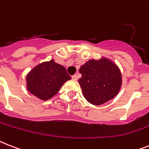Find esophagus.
Returning a JSON list of instances; mask_svg holds the SVG:
<instances>
[{
	"label": "esophagus",
	"instance_id": "34e87169",
	"mask_svg": "<svg viewBox=\"0 0 149 149\" xmlns=\"http://www.w3.org/2000/svg\"><path fill=\"white\" fill-rule=\"evenodd\" d=\"M72 80H77V75H73V76H72Z\"/></svg>",
	"mask_w": 149,
	"mask_h": 149
}]
</instances>
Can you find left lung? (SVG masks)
I'll return each instance as SVG.
<instances>
[{"instance_id": "obj_1", "label": "left lung", "mask_w": 149, "mask_h": 149, "mask_svg": "<svg viewBox=\"0 0 149 149\" xmlns=\"http://www.w3.org/2000/svg\"><path fill=\"white\" fill-rule=\"evenodd\" d=\"M79 84L84 97L93 105L113 99L120 91L121 74L115 64L107 58L89 60L79 69Z\"/></svg>"}]
</instances>
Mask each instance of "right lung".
Wrapping results in <instances>:
<instances>
[{
	"mask_svg": "<svg viewBox=\"0 0 149 149\" xmlns=\"http://www.w3.org/2000/svg\"><path fill=\"white\" fill-rule=\"evenodd\" d=\"M70 79L63 65L51 60L41 63L28 74V90L39 99L46 100L56 95L63 84Z\"/></svg>",
	"mask_w": 149,
	"mask_h": 149,
	"instance_id": "1",
	"label": "right lung"
}]
</instances>
